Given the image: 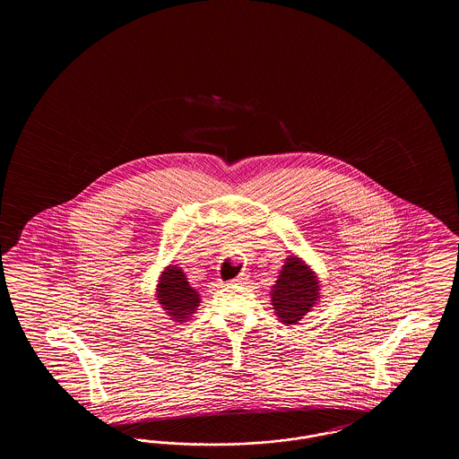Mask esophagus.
Segmentation results:
<instances>
[{"label": "esophagus", "instance_id": "1", "mask_svg": "<svg viewBox=\"0 0 459 459\" xmlns=\"http://www.w3.org/2000/svg\"><path fill=\"white\" fill-rule=\"evenodd\" d=\"M240 282H242V277H238V279L232 281V284H240Z\"/></svg>", "mask_w": 459, "mask_h": 459}]
</instances>
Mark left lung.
<instances>
[{"label":"left lung","mask_w":459,"mask_h":459,"mask_svg":"<svg viewBox=\"0 0 459 459\" xmlns=\"http://www.w3.org/2000/svg\"><path fill=\"white\" fill-rule=\"evenodd\" d=\"M320 299L315 272L298 256H289L272 289L275 315L285 325H296Z\"/></svg>","instance_id":"8db88e82"}]
</instances>
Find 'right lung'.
I'll return each mask as SVG.
<instances>
[{
  "label": "right lung",
  "mask_w": 459,
  "mask_h": 459,
  "mask_svg": "<svg viewBox=\"0 0 459 459\" xmlns=\"http://www.w3.org/2000/svg\"><path fill=\"white\" fill-rule=\"evenodd\" d=\"M156 298L167 315L178 324L187 322L201 301L196 289L189 285L186 273L177 264H169L161 272L156 285Z\"/></svg>",
  "instance_id": "1"
}]
</instances>
